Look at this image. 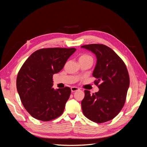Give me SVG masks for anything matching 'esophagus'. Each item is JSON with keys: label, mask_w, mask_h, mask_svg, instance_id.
<instances>
[{"label": "esophagus", "mask_w": 147, "mask_h": 147, "mask_svg": "<svg viewBox=\"0 0 147 147\" xmlns=\"http://www.w3.org/2000/svg\"><path fill=\"white\" fill-rule=\"evenodd\" d=\"M80 90V89H79L78 88L75 87V86H73V87L71 88V91H72V92L77 91H78V90Z\"/></svg>", "instance_id": "esophagus-1"}]
</instances>
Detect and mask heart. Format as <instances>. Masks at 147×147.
I'll return each mask as SVG.
<instances>
[{
  "label": "heart",
  "instance_id": "heart-1",
  "mask_svg": "<svg viewBox=\"0 0 147 147\" xmlns=\"http://www.w3.org/2000/svg\"><path fill=\"white\" fill-rule=\"evenodd\" d=\"M79 61H90L91 62V63H92L93 59H92V56H91L90 55H82V56L80 57Z\"/></svg>",
  "mask_w": 147,
  "mask_h": 147
}]
</instances>
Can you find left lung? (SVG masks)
Masks as SVG:
<instances>
[{"label":"left lung","instance_id":"obj_1","mask_svg":"<svg viewBox=\"0 0 147 147\" xmlns=\"http://www.w3.org/2000/svg\"><path fill=\"white\" fill-rule=\"evenodd\" d=\"M96 55L97 63L92 73L98 92L91 94L84 90L82 108L84 116L97 123L113 119L121 110L129 86V76L123 61L113 50L102 44L81 47ZM100 84H99L98 83Z\"/></svg>","mask_w":147,"mask_h":147}]
</instances>
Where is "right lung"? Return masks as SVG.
I'll return each mask as SVG.
<instances>
[{
    "label": "right lung",
    "mask_w": 147,
    "mask_h": 147,
    "mask_svg": "<svg viewBox=\"0 0 147 147\" xmlns=\"http://www.w3.org/2000/svg\"><path fill=\"white\" fill-rule=\"evenodd\" d=\"M74 48H49L34 52L22 65L16 78V88L25 109L35 119L43 121L63 114L71 90H55L53 75L63 69Z\"/></svg>",
    "instance_id": "obj_1"
}]
</instances>
